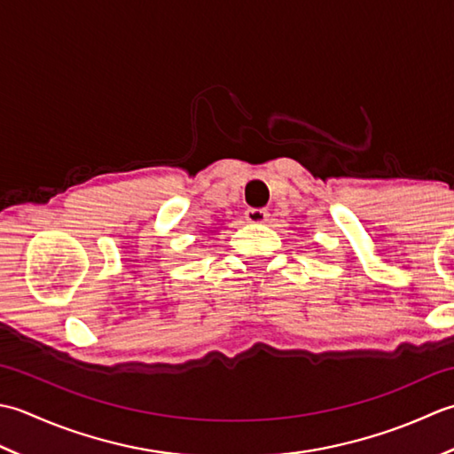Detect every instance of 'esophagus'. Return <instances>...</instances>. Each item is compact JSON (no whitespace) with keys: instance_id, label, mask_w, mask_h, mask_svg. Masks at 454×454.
Listing matches in <instances>:
<instances>
[{"instance_id":"esophagus-1","label":"esophagus","mask_w":454,"mask_h":454,"mask_svg":"<svg viewBox=\"0 0 454 454\" xmlns=\"http://www.w3.org/2000/svg\"><path fill=\"white\" fill-rule=\"evenodd\" d=\"M245 219L248 221V223H264V221L268 219V211L266 209H261V207H248L245 211Z\"/></svg>"}]
</instances>
